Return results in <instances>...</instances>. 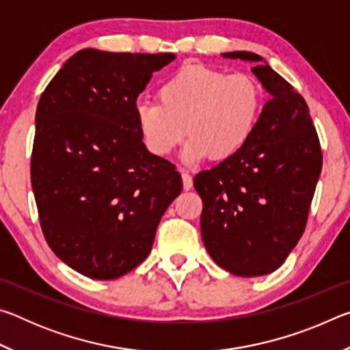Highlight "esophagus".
Segmentation results:
<instances>
[{"label": "esophagus", "instance_id": "1", "mask_svg": "<svg viewBox=\"0 0 350 350\" xmlns=\"http://www.w3.org/2000/svg\"><path fill=\"white\" fill-rule=\"evenodd\" d=\"M180 174H182L183 189H185V191H188V189L193 188V179H191V176H189V173H188V171H185V170H180Z\"/></svg>", "mask_w": 350, "mask_h": 350}]
</instances>
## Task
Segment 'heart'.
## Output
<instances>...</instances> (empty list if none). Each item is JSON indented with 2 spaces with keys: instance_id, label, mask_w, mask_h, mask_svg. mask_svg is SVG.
I'll list each match as a JSON object with an SVG mask.
<instances>
[{
  "instance_id": "heart-1",
  "label": "heart",
  "mask_w": 350,
  "mask_h": 350,
  "mask_svg": "<svg viewBox=\"0 0 350 350\" xmlns=\"http://www.w3.org/2000/svg\"><path fill=\"white\" fill-rule=\"evenodd\" d=\"M159 100L135 106L146 146L168 156L189 133L182 159L198 163L210 154L232 157L248 144L262 114L264 91L248 74L187 64L162 83Z\"/></svg>"
}]
</instances>
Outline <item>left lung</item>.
I'll use <instances>...</instances> for the list:
<instances>
[{"mask_svg": "<svg viewBox=\"0 0 350 350\" xmlns=\"http://www.w3.org/2000/svg\"><path fill=\"white\" fill-rule=\"evenodd\" d=\"M254 63L269 92L248 144L194 177L202 198L200 233L211 259L236 276H262L281 267L303 234L323 167L306 100L247 51L221 54Z\"/></svg>", "mask_w": 350, "mask_h": 350, "instance_id": "left-lung-1", "label": "left lung"}]
</instances>
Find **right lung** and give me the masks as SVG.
<instances>
[{
  "instance_id": "obj_1",
  "label": "right lung",
  "mask_w": 350,
  "mask_h": 350,
  "mask_svg": "<svg viewBox=\"0 0 350 350\" xmlns=\"http://www.w3.org/2000/svg\"><path fill=\"white\" fill-rule=\"evenodd\" d=\"M174 54L83 49L41 94L31 179L47 244L92 280L144 262L182 191L174 165L144 144L135 100Z\"/></svg>"
}]
</instances>
